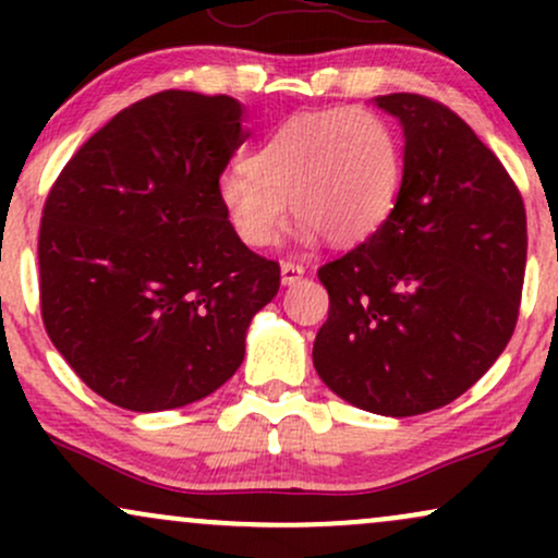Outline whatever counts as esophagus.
<instances>
[{
	"label": "esophagus",
	"instance_id": "34e87169",
	"mask_svg": "<svg viewBox=\"0 0 558 558\" xmlns=\"http://www.w3.org/2000/svg\"><path fill=\"white\" fill-rule=\"evenodd\" d=\"M299 278H304V265H299V262H283V265H280V280H283L286 286L296 283Z\"/></svg>",
	"mask_w": 558,
	"mask_h": 558
}]
</instances>
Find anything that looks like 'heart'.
I'll return each mask as SVG.
<instances>
[{"label":"heart","mask_w":558,"mask_h":558,"mask_svg":"<svg viewBox=\"0 0 558 558\" xmlns=\"http://www.w3.org/2000/svg\"><path fill=\"white\" fill-rule=\"evenodd\" d=\"M403 155L386 118L362 107L301 112L217 181V207L246 248H267L288 202L301 241L356 246L383 228L401 194Z\"/></svg>","instance_id":"heart-1"}]
</instances>
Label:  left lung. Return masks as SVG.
I'll list each match as a JSON object with an SVG mask.
<instances>
[{"mask_svg":"<svg viewBox=\"0 0 558 558\" xmlns=\"http://www.w3.org/2000/svg\"><path fill=\"white\" fill-rule=\"evenodd\" d=\"M401 120L403 181L377 233L317 270L330 310L317 375L364 412L414 417L472 388L520 317L527 217L511 175L457 112L377 96Z\"/></svg>","mask_w":558,"mask_h":558,"instance_id":"obj_1","label":"left lung"}]
</instances>
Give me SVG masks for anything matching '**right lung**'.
Returning <instances> with one entry per match:
<instances>
[{"label":"right lung","mask_w":558,"mask_h":558,"mask_svg":"<svg viewBox=\"0 0 558 558\" xmlns=\"http://www.w3.org/2000/svg\"><path fill=\"white\" fill-rule=\"evenodd\" d=\"M246 138L233 96L170 88L114 114L49 191L44 328L114 407L162 412L213 393L278 293V262L243 246L217 207V181Z\"/></svg>","instance_id":"obj_1"}]
</instances>
